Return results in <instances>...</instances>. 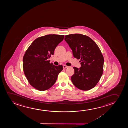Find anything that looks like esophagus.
<instances>
[{
	"label": "esophagus",
	"instance_id": "34e87169",
	"mask_svg": "<svg viewBox=\"0 0 128 128\" xmlns=\"http://www.w3.org/2000/svg\"><path fill=\"white\" fill-rule=\"evenodd\" d=\"M63 68H68V66H66V65H64L63 66Z\"/></svg>",
	"mask_w": 128,
	"mask_h": 128
}]
</instances>
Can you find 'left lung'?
Instances as JSON below:
<instances>
[{
	"label": "left lung",
	"instance_id": "left-lung-1",
	"mask_svg": "<svg viewBox=\"0 0 128 128\" xmlns=\"http://www.w3.org/2000/svg\"><path fill=\"white\" fill-rule=\"evenodd\" d=\"M64 39L72 49L74 57L80 60V67H73L72 84L82 90L92 89L100 80L103 72L104 59L99 48L90 37L82 34L66 35Z\"/></svg>",
	"mask_w": 128,
	"mask_h": 128
}]
</instances>
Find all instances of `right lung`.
Wrapping results in <instances>:
<instances>
[{
	"label": "right lung",
	"mask_w": 128,
	"mask_h": 128,
	"mask_svg": "<svg viewBox=\"0 0 128 128\" xmlns=\"http://www.w3.org/2000/svg\"><path fill=\"white\" fill-rule=\"evenodd\" d=\"M64 37L57 34L39 37L25 53L23 60L24 74L28 82L36 89L44 91L51 88L63 70L62 66H56L47 60L54 54V49Z\"/></svg>",
	"instance_id": "obj_1"
}]
</instances>
